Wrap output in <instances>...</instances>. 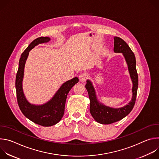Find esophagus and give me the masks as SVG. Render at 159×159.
<instances>
[{
    "instance_id": "esophagus-1",
    "label": "esophagus",
    "mask_w": 159,
    "mask_h": 159,
    "mask_svg": "<svg viewBox=\"0 0 159 159\" xmlns=\"http://www.w3.org/2000/svg\"><path fill=\"white\" fill-rule=\"evenodd\" d=\"M79 80L82 82H84L85 81L86 79H87V75L83 73V74H81L79 76Z\"/></svg>"
}]
</instances>
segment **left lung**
<instances>
[{
	"mask_svg": "<svg viewBox=\"0 0 159 159\" xmlns=\"http://www.w3.org/2000/svg\"><path fill=\"white\" fill-rule=\"evenodd\" d=\"M114 52L123 53L127 63L128 71L133 83L132 98L127 105L121 107L113 108L106 106L98 100L92 82L87 80L85 88L90 99V112L97 122L103 125L113 123L126 116L134 107L137 94L139 78L136 69V59L133 52L123 39L116 36L114 38Z\"/></svg>",
	"mask_w": 159,
	"mask_h": 159,
	"instance_id": "8db88e82",
	"label": "left lung"
}]
</instances>
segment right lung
<instances>
[{"instance_id":"add662e5","label":"right lung","mask_w":159,"mask_h":159,"mask_svg":"<svg viewBox=\"0 0 159 159\" xmlns=\"http://www.w3.org/2000/svg\"><path fill=\"white\" fill-rule=\"evenodd\" d=\"M50 40L48 37H39L33 40L28 48L22 53L19 68L16 78V89L17 100L21 112L27 118L33 123L43 126H51L58 123L62 118L66 97L72 87L79 82L77 77L68 80L63 83L57 90L54 96L47 103L42 105H34L30 103L23 93L22 79L24 76V69L29 52L35 46L47 43Z\"/></svg>"}]
</instances>
